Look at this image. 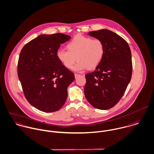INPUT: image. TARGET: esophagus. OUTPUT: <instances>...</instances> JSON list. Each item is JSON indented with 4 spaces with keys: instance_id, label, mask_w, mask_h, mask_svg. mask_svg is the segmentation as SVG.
Wrapping results in <instances>:
<instances>
[{
    "instance_id": "obj_1",
    "label": "esophagus",
    "mask_w": 154,
    "mask_h": 154,
    "mask_svg": "<svg viewBox=\"0 0 154 154\" xmlns=\"http://www.w3.org/2000/svg\"><path fill=\"white\" fill-rule=\"evenodd\" d=\"M74 76H75V79H77V77H79V76H80V75L78 74H74Z\"/></svg>"
}]
</instances>
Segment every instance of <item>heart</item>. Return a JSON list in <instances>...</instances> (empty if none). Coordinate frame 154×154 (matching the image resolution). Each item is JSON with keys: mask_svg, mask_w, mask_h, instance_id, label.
Here are the masks:
<instances>
[{"mask_svg": "<svg viewBox=\"0 0 154 154\" xmlns=\"http://www.w3.org/2000/svg\"><path fill=\"white\" fill-rule=\"evenodd\" d=\"M67 50L60 49L57 51V57L62 64L68 69L73 67L75 71L80 72L87 68H96L102 61L105 55L103 42L97 38L77 35L66 46Z\"/></svg>", "mask_w": 154, "mask_h": 154, "instance_id": "heart-1", "label": "heart"}]
</instances>
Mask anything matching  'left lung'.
Here are the masks:
<instances>
[{
	"label": "left lung",
	"instance_id": "obj_1",
	"mask_svg": "<svg viewBox=\"0 0 154 154\" xmlns=\"http://www.w3.org/2000/svg\"><path fill=\"white\" fill-rule=\"evenodd\" d=\"M88 35L103 42L105 55L96 69L85 75V94L93 107L108 109L120 100L130 82V49L121 36L109 30L91 31Z\"/></svg>",
	"mask_w": 154,
	"mask_h": 154
}]
</instances>
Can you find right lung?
I'll return each instance as SVG.
<instances>
[{"mask_svg": "<svg viewBox=\"0 0 154 154\" xmlns=\"http://www.w3.org/2000/svg\"><path fill=\"white\" fill-rule=\"evenodd\" d=\"M69 35L56 33L40 34L22 49L18 63V75L24 95L32 106L45 112L59 110L68 96V86L74 74L58 60L61 44Z\"/></svg>", "mask_w": 154, "mask_h": 154, "instance_id": "obj_1", "label": "right lung"}]
</instances>
